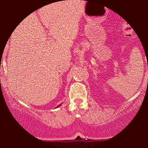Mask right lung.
<instances>
[{
  "label": "right lung",
  "mask_w": 148,
  "mask_h": 148,
  "mask_svg": "<svg viewBox=\"0 0 148 148\" xmlns=\"http://www.w3.org/2000/svg\"><path fill=\"white\" fill-rule=\"evenodd\" d=\"M61 104H60V105H59V106H57V107H56V108H58V107H59V106H61Z\"/></svg>",
  "instance_id": "1"
}]
</instances>
